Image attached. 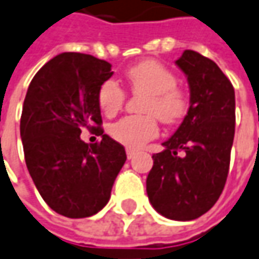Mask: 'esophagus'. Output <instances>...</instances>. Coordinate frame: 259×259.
<instances>
[{
    "instance_id": "esophagus-1",
    "label": "esophagus",
    "mask_w": 259,
    "mask_h": 259,
    "mask_svg": "<svg viewBox=\"0 0 259 259\" xmlns=\"http://www.w3.org/2000/svg\"><path fill=\"white\" fill-rule=\"evenodd\" d=\"M135 154H137V151L126 148V158H128V159H133V158L135 157Z\"/></svg>"
}]
</instances>
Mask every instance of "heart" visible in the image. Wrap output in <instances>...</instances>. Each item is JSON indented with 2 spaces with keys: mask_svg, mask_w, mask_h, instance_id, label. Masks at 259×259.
I'll return each instance as SVG.
<instances>
[{
  "mask_svg": "<svg viewBox=\"0 0 259 259\" xmlns=\"http://www.w3.org/2000/svg\"><path fill=\"white\" fill-rule=\"evenodd\" d=\"M125 79L134 95H144L140 111L142 115H130L109 126V135L131 150L141 148L159 133L157 118L166 125L177 124L187 115L190 100L178 87L177 75L158 61H142L125 72ZM125 101V91L108 79L100 87L98 105L104 114L115 115Z\"/></svg>",
  "mask_w": 259,
  "mask_h": 259,
  "instance_id": "1",
  "label": "heart"
}]
</instances>
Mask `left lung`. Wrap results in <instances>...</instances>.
Masks as SVG:
<instances>
[{"instance_id":"1","label":"left lung","mask_w":259,"mask_h":259,"mask_svg":"<svg viewBox=\"0 0 259 259\" xmlns=\"http://www.w3.org/2000/svg\"><path fill=\"white\" fill-rule=\"evenodd\" d=\"M175 64L190 84V108L174 135L154 154L147 178L152 206L165 218L191 221L209 211L230 171L235 93L214 61L185 50Z\"/></svg>"}]
</instances>
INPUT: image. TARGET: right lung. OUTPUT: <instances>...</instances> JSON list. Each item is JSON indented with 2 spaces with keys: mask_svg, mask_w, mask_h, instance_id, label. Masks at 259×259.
Returning <instances> with one entry per match:
<instances>
[{
  "mask_svg": "<svg viewBox=\"0 0 259 259\" xmlns=\"http://www.w3.org/2000/svg\"><path fill=\"white\" fill-rule=\"evenodd\" d=\"M112 74L107 61L62 53L36 72L24 100L20 133L29 175L48 206L68 218L101 211L125 164V148L101 128L98 91ZM84 127L102 141L82 142Z\"/></svg>",
  "mask_w": 259,
  "mask_h": 259,
  "instance_id": "1",
  "label": "right lung"
}]
</instances>
